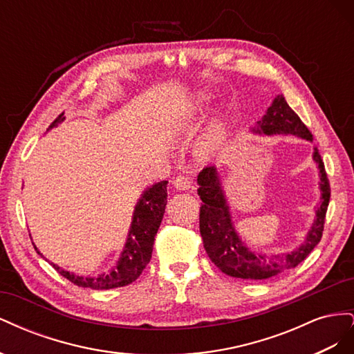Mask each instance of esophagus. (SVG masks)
<instances>
[{"label":"esophagus","instance_id":"34e87169","mask_svg":"<svg viewBox=\"0 0 354 354\" xmlns=\"http://www.w3.org/2000/svg\"><path fill=\"white\" fill-rule=\"evenodd\" d=\"M174 186L178 190H189V189L194 187V181H192V178L187 177V176H178L174 180Z\"/></svg>","mask_w":354,"mask_h":354}]
</instances>
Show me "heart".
I'll return each mask as SVG.
<instances>
[{"instance_id": "obj_1", "label": "heart", "mask_w": 354, "mask_h": 354, "mask_svg": "<svg viewBox=\"0 0 354 354\" xmlns=\"http://www.w3.org/2000/svg\"><path fill=\"white\" fill-rule=\"evenodd\" d=\"M208 103V95L207 94H202L201 97L198 99V106H205ZM224 137V122L220 116H216L212 120V122L209 124L208 130L205 131L202 137V146L205 149H212L216 147L221 143Z\"/></svg>"}]
</instances>
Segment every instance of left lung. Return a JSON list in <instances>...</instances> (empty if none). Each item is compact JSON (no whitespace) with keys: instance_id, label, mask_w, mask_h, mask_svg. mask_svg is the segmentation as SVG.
Listing matches in <instances>:
<instances>
[{"instance_id":"1","label":"left lung","mask_w":354,"mask_h":354,"mask_svg":"<svg viewBox=\"0 0 354 354\" xmlns=\"http://www.w3.org/2000/svg\"><path fill=\"white\" fill-rule=\"evenodd\" d=\"M252 131L264 134H294L310 142L313 140V134L299 120V116L289 108L282 94L273 100L270 108L267 109V113L261 121L257 122V127ZM313 159L320 173V203L316 208L315 223L299 248L277 255L255 254L246 248L234 232L216 167H205L201 171L198 176V195L202 199L199 230L203 248H205L211 261L221 272L246 281L269 279V277L282 272L294 269L313 251L315 246L322 239L326 209L330 198L328 174L317 147H315Z\"/></svg>"}]
</instances>
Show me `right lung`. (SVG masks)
Instances as JSON below:
<instances>
[{"label": "right lung", "mask_w": 354, "mask_h": 354, "mask_svg": "<svg viewBox=\"0 0 354 354\" xmlns=\"http://www.w3.org/2000/svg\"><path fill=\"white\" fill-rule=\"evenodd\" d=\"M65 118H63V113H60L48 128L56 127ZM167 185L168 181H159V183L149 187L140 201L137 202L125 248L121 254L120 261L116 263L111 272L95 277H82L63 270L59 266L51 263L53 267L73 285L82 288L112 289L134 282L146 269L147 263L151 261L153 241L165 212Z\"/></svg>", "instance_id": "right-lung-1"}]
</instances>
